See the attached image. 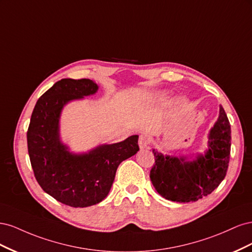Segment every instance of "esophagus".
Masks as SVG:
<instances>
[{
  "label": "esophagus",
  "instance_id": "esophagus-1",
  "mask_svg": "<svg viewBox=\"0 0 252 252\" xmlns=\"http://www.w3.org/2000/svg\"><path fill=\"white\" fill-rule=\"evenodd\" d=\"M149 145H150V138L147 134H142L140 135V139H139V146L141 149L144 148H149Z\"/></svg>",
  "mask_w": 252,
  "mask_h": 252
}]
</instances>
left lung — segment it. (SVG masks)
Masks as SVG:
<instances>
[{"mask_svg": "<svg viewBox=\"0 0 252 252\" xmlns=\"http://www.w3.org/2000/svg\"><path fill=\"white\" fill-rule=\"evenodd\" d=\"M231 129L220 105L218 121L208 133L204 155L172 157L154 149L150 180L158 194L172 202H195L210 194L225 178L230 158Z\"/></svg>", "mask_w": 252, "mask_h": 252, "instance_id": "left-lung-1", "label": "left lung"}]
</instances>
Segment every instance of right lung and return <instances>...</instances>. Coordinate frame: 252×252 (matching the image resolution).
<instances>
[{
	"instance_id": "right-lung-1",
	"label": "right lung",
	"mask_w": 252,
	"mask_h": 252,
	"mask_svg": "<svg viewBox=\"0 0 252 252\" xmlns=\"http://www.w3.org/2000/svg\"><path fill=\"white\" fill-rule=\"evenodd\" d=\"M97 89L89 79L57 82L37 100L27 131L28 154L37 183L57 201L75 208L102 202L119 165L140 150L136 134L83 154L71 152L61 141L60 119L65 105L93 95Z\"/></svg>"
}]
</instances>
